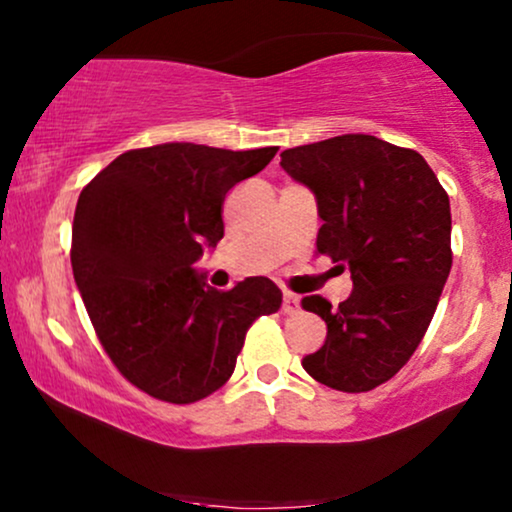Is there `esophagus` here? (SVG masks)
<instances>
[{
  "mask_svg": "<svg viewBox=\"0 0 512 512\" xmlns=\"http://www.w3.org/2000/svg\"><path fill=\"white\" fill-rule=\"evenodd\" d=\"M286 315H296L301 310V298L293 296V293H284V303H281Z\"/></svg>",
  "mask_w": 512,
  "mask_h": 512,
  "instance_id": "esophagus-1",
  "label": "esophagus"
}]
</instances>
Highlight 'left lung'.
I'll return each mask as SVG.
<instances>
[{"mask_svg": "<svg viewBox=\"0 0 512 512\" xmlns=\"http://www.w3.org/2000/svg\"><path fill=\"white\" fill-rule=\"evenodd\" d=\"M281 168L315 195L317 252L354 279L339 308L301 301L327 322L303 368L332 390H373L409 361L436 313L452 267L450 199L424 156L370 134L286 149Z\"/></svg>", "mask_w": 512, "mask_h": 512, "instance_id": "1", "label": "left lung"}]
</instances>
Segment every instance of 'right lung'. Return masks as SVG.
<instances>
[{
    "mask_svg": "<svg viewBox=\"0 0 512 512\" xmlns=\"http://www.w3.org/2000/svg\"><path fill=\"white\" fill-rule=\"evenodd\" d=\"M279 146L170 142L117 156L81 190L72 269L103 349L146 395L209 397L233 375L248 327L281 305L267 276L216 291L195 262L223 238L221 204Z\"/></svg>",
    "mask_w": 512,
    "mask_h": 512,
    "instance_id": "1",
    "label": "right lung"
}]
</instances>
